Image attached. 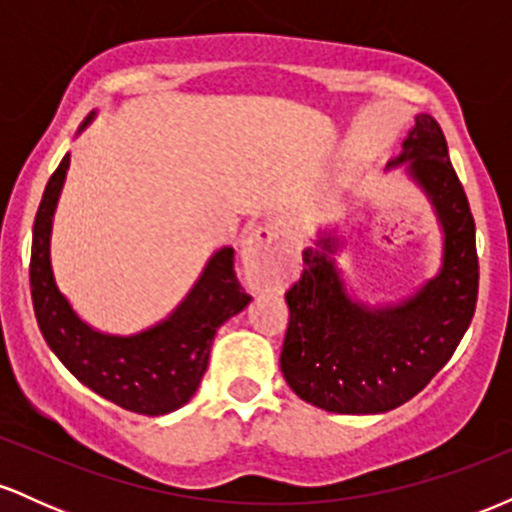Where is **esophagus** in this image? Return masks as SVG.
I'll use <instances>...</instances> for the list:
<instances>
[{
  "label": "esophagus",
  "mask_w": 512,
  "mask_h": 512,
  "mask_svg": "<svg viewBox=\"0 0 512 512\" xmlns=\"http://www.w3.org/2000/svg\"><path fill=\"white\" fill-rule=\"evenodd\" d=\"M243 262L248 281L255 289H267L284 279L289 269V255H286L284 231L279 223L269 221L250 233L243 248Z\"/></svg>",
  "instance_id": "34e87169"
}]
</instances>
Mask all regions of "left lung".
<instances>
[{
  "instance_id": "8db88e82",
  "label": "left lung",
  "mask_w": 512,
  "mask_h": 512,
  "mask_svg": "<svg viewBox=\"0 0 512 512\" xmlns=\"http://www.w3.org/2000/svg\"><path fill=\"white\" fill-rule=\"evenodd\" d=\"M443 226V264L414 296L368 308L346 293L325 233L303 252V274L286 291L289 330L281 373L298 397L334 414H380L409 402L431 383L467 332L477 308L479 257L474 216L448 156L443 129L416 115L402 154Z\"/></svg>"
}]
</instances>
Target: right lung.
Listing matches in <instances>:
<instances>
[{
    "label": "right lung",
    "mask_w": 512,
    "mask_h": 512,
    "mask_svg": "<svg viewBox=\"0 0 512 512\" xmlns=\"http://www.w3.org/2000/svg\"><path fill=\"white\" fill-rule=\"evenodd\" d=\"M67 168L69 154L45 185L33 223L31 298L40 332L69 373L96 395L137 414H170L202 383L216 330L250 303L233 269V248L211 255L185 301L158 325L132 337L93 330L57 289L50 262L52 216Z\"/></svg>",
    "instance_id": "1"
}]
</instances>
